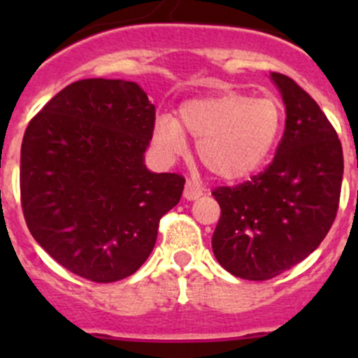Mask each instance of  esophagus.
<instances>
[{
	"label": "esophagus",
	"instance_id": "esophagus-1",
	"mask_svg": "<svg viewBox=\"0 0 358 358\" xmlns=\"http://www.w3.org/2000/svg\"><path fill=\"white\" fill-rule=\"evenodd\" d=\"M202 196V189L197 183L194 182H187L185 183V190H183V197H185L187 201H196L199 199Z\"/></svg>",
	"mask_w": 358,
	"mask_h": 358
}]
</instances>
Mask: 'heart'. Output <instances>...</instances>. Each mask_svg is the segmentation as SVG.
Masks as SVG:
<instances>
[{
    "label": "heart",
    "instance_id": "b5f03b06",
    "mask_svg": "<svg viewBox=\"0 0 358 358\" xmlns=\"http://www.w3.org/2000/svg\"><path fill=\"white\" fill-rule=\"evenodd\" d=\"M282 107L273 96L225 92L187 100L178 119L157 115L156 143L169 156L187 149V135L197 140V156L218 178L236 182L262 168L282 129Z\"/></svg>",
    "mask_w": 358,
    "mask_h": 358
}]
</instances>
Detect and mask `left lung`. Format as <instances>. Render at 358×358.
<instances>
[{
	"instance_id": "obj_1",
	"label": "left lung",
	"mask_w": 358,
	"mask_h": 358,
	"mask_svg": "<svg viewBox=\"0 0 358 358\" xmlns=\"http://www.w3.org/2000/svg\"><path fill=\"white\" fill-rule=\"evenodd\" d=\"M286 106V129L259 175L213 196L222 215L213 252L232 275L266 280L315 251L338 213L343 149L315 100L291 78L272 72Z\"/></svg>"
}]
</instances>
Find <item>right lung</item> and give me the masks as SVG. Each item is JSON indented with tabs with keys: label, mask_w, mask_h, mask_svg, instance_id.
I'll list each match as a JSON object with an SVG mask.
<instances>
[{
	"label": "right lung",
	"mask_w": 358,
	"mask_h": 358,
	"mask_svg": "<svg viewBox=\"0 0 358 358\" xmlns=\"http://www.w3.org/2000/svg\"><path fill=\"white\" fill-rule=\"evenodd\" d=\"M156 107L133 81L81 79L29 122L20 149V201L29 232L69 272L107 284L152 252L159 220L185 178L152 173L143 154Z\"/></svg>",
	"instance_id": "add662e5"
}]
</instances>
